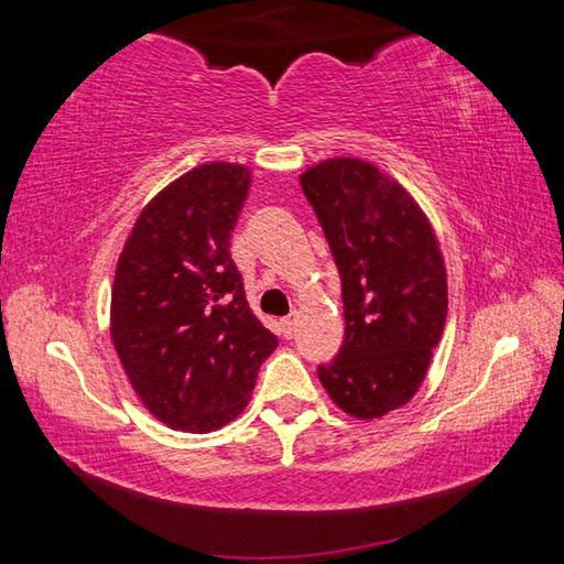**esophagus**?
Wrapping results in <instances>:
<instances>
[{
    "mask_svg": "<svg viewBox=\"0 0 564 564\" xmlns=\"http://www.w3.org/2000/svg\"><path fill=\"white\" fill-rule=\"evenodd\" d=\"M281 333H283V338H293L295 336V318H283Z\"/></svg>",
    "mask_w": 564,
    "mask_h": 564,
    "instance_id": "1",
    "label": "esophagus"
}]
</instances>
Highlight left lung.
Segmentation results:
<instances>
[{"label": "left lung", "mask_w": 564, "mask_h": 564, "mask_svg": "<svg viewBox=\"0 0 564 564\" xmlns=\"http://www.w3.org/2000/svg\"><path fill=\"white\" fill-rule=\"evenodd\" d=\"M343 285L346 338L318 378L358 420L417 393L447 316L441 243L423 208L370 161L338 156L301 174Z\"/></svg>", "instance_id": "left-lung-1"}]
</instances>
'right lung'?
<instances>
[{
	"mask_svg": "<svg viewBox=\"0 0 564 564\" xmlns=\"http://www.w3.org/2000/svg\"><path fill=\"white\" fill-rule=\"evenodd\" d=\"M251 169L212 161L151 198L119 256L111 340L149 413L174 431L212 433L243 413L279 346L248 308L231 231Z\"/></svg>",
	"mask_w": 564,
	"mask_h": 564,
	"instance_id": "right-lung-1",
	"label": "right lung"
}]
</instances>
